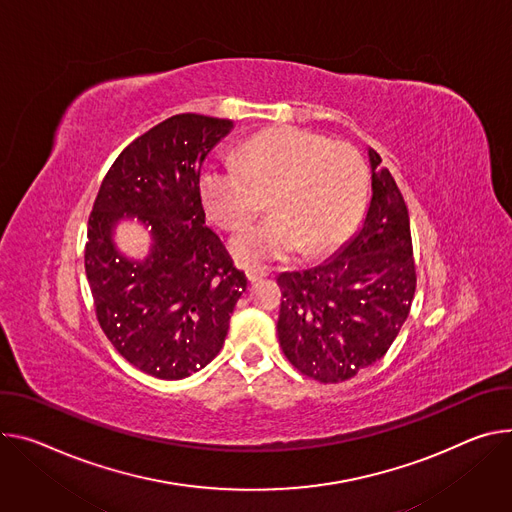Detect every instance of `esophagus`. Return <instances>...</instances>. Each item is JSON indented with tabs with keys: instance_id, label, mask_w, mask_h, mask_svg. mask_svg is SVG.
I'll use <instances>...</instances> for the list:
<instances>
[{
	"instance_id": "34e87169",
	"label": "esophagus",
	"mask_w": 512,
	"mask_h": 512,
	"mask_svg": "<svg viewBox=\"0 0 512 512\" xmlns=\"http://www.w3.org/2000/svg\"><path fill=\"white\" fill-rule=\"evenodd\" d=\"M245 275H247V280H249L251 284H255V282L263 280V277L267 275V271H265V269H259V267H249V269L245 271Z\"/></svg>"
}]
</instances>
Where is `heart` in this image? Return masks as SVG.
<instances>
[{
    "label": "heart",
    "mask_w": 512,
    "mask_h": 512,
    "mask_svg": "<svg viewBox=\"0 0 512 512\" xmlns=\"http://www.w3.org/2000/svg\"><path fill=\"white\" fill-rule=\"evenodd\" d=\"M269 194L271 216L237 235L230 251L243 265H265L296 251L318 257L355 230L367 196V165L357 149L302 128L265 130L243 145L237 163L204 169L200 198L224 230L245 228Z\"/></svg>",
    "instance_id": "obj_1"
}]
</instances>
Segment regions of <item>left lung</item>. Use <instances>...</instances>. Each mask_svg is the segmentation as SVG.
Instances as JSON below:
<instances>
[{
  "instance_id": "left-lung-1",
  "label": "left lung",
  "mask_w": 512,
  "mask_h": 512,
  "mask_svg": "<svg viewBox=\"0 0 512 512\" xmlns=\"http://www.w3.org/2000/svg\"><path fill=\"white\" fill-rule=\"evenodd\" d=\"M371 200L355 235L324 263L277 277V339L288 361L322 384L345 382L386 355L408 316L416 269L404 198L367 149Z\"/></svg>"
}]
</instances>
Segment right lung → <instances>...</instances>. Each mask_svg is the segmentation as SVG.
Masks as SVG:
<instances>
[{"mask_svg": "<svg viewBox=\"0 0 512 512\" xmlns=\"http://www.w3.org/2000/svg\"><path fill=\"white\" fill-rule=\"evenodd\" d=\"M232 126L177 114L138 136L104 177L87 222L85 273L100 327L126 361L159 380L188 378L218 355L247 290L200 198L202 163ZM124 219L150 230L143 260L113 241Z\"/></svg>", "mask_w": 512, "mask_h": 512, "instance_id": "right-lung-1", "label": "right lung"}]
</instances>
